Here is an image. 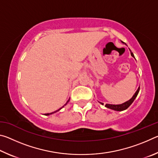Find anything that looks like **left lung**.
I'll return each instance as SVG.
<instances>
[{
    "label": "left lung",
    "instance_id": "obj_1",
    "mask_svg": "<svg viewBox=\"0 0 158 158\" xmlns=\"http://www.w3.org/2000/svg\"><path fill=\"white\" fill-rule=\"evenodd\" d=\"M121 42H122V43L125 44V45H127L125 43V42H122V41H121ZM130 51L131 56H132L133 58H135V56H134L133 53H132V52H131L130 49ZM139 89H140V86H139L138 89L137 90V91H136L135 94L133 95L132 98H130L129 100L126 101V102H125L122 103V104H120V105H111V104H106V105H105V107L108 108V109H112V110L116 111H121L125 110V109H127L131 105H132V103L133 102L134 100H135V98H137L138 93H139ZM98 102H99V101H98ZM100 102V103L101 104V105H104V103H102V102Z\"/></svg>",
    "mask_w": 158,
    "mask_h": 158
}]
</instances>
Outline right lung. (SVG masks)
I'll return each mask as SVG.
<instances>
[{
	"mask_svg": "<svg viewBox=\"0 0 158 158\" xmlns=\"http://www.w3.org/2000/svg\"><path fill=\"white\" fill-rule=\"evenodd\" d=\"M69 100H68V102H66V104H65V105H67V104H68V102H69ZM65 105H64V106H65ZM64 106H62V107H61V108H60L59 109H58V110H57V111H53V112H52V113H48V114H45L44 115H45V116H49V115H51V114H54V113H56V112H57V111H60L61 109H62L63 107H64Z\"/></svg>",
	"mask_w": 158,
	"mask_h": 158,
	"instance_id": "add662e5",
	"label": "right lung"
}]
</instances>
